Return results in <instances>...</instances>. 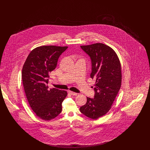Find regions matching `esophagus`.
<instances>
[{"label":"esophagus","instance_id":"34e87169","mask_svg":"<svg viewBox=\"0 0 150 150\" xmlns=\"http://www.w3.org/2000/svg\"><path fill=\"white\" fill-rule=\"evenodd\" d=\"M68 93H69L70 94H71V95H72V96H76L78 94V93H75V92H73L71 91H69Z\"/></svg>","mask_w":150,"mask_h":150}]
</instances>
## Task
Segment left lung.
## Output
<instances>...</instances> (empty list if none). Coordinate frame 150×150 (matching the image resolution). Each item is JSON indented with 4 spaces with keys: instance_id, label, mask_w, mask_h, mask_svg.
<instances>
[{
    "instance_id": "obj_1",
    "label": "left lung",
    "mask_w": 150,
    "mask_h": 150,
    "mask_svg": "<svg viewBox=\"0 0 150 150\" xmlns=\"http://www.w3.org/2000/svg\"><path fill=\"white\" fill-rule=\"evenodd\" d=\"M92 60L91 78L96 80L94 98L86 97L80 111L89 118L97 119L111 109L121 85V68L114 50L103 43L80 46Z\"/></svg>"
}]
</instances>
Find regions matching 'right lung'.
<instances>
[{"mask_svg":"<svg viewBox=\"0 0 150 150\" xmlns=\"http://www.w3.org/2000/svg\"><path fill=\"white\" fill-rule=\"evenodd\" d=\"M67 47L43 45L31 50L22 70L24 91L30 106L36 115L50 120L61 112L65 91L48 89L50 74L55 69L58 59Z\"/></svg>","mask_w":150,"mask_h":150,"instance_id":"add662e5","label":"right lung"}]
</instances>
